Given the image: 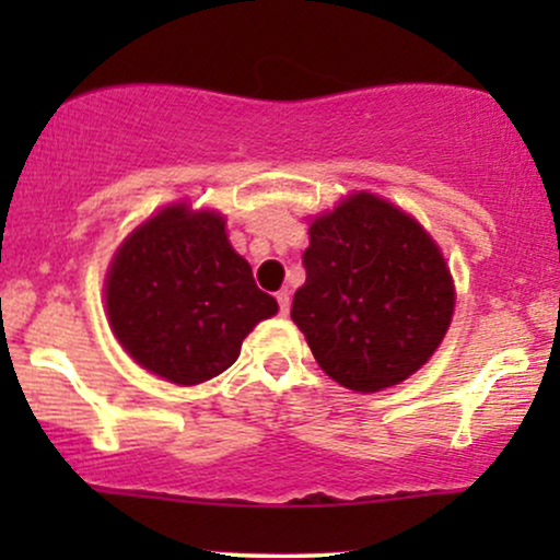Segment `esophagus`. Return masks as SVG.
Wrapping results in <instances>:
<instances>
[{
    "mask_svg": "<svg viewBox=\"0 0 560 560\" xmlns=\"http://www.w3.org/2000/svg\"><path fill=\"white\" fill-rule=\"evenodd\" d=\"M276 300H279V313L281 316H287L289 305H292V294H289V289H281V292L276 294Z\"/></svg>",
    "mask_w": 560,
    "mask_h": 560,
    "instance_id": "34e87169",
    "label": "esophagus"
}]
</instances>
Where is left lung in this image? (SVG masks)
<instances>
[{"instance_id": "left-lung-1", "label": "left lung", "mask_w": 560, "mask_h": 560, "mask_svg": "<svg viewBox=\"0 0 560 560\" xmlns=\"http://www.w3.org/2000/svg\"><path fill=\"white\" fill-rule=\"evenodd\" d=\"M292 320L320 369L347 389L395 387L445 339L453 276L416 218L358 191L311 223Z\"/></svg>"}]
</instances>
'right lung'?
Returning a JSON list of instances; mask_svg holds the SVG:
<instances>
[{
	"instance_id": "right-lung-1",
	"label": "right lung",
	"mask_w": 560,
	"mask_h": 560,
	"mask_svg": "<svg viewBox=\"0 0 560 560\" xmlns=\"http://www.w3.org/2000/svg\"><path fill=\"white\" fill-rule=\"evenodd\" d=\"M105 307L128 355L184 387L223 374L244 337L279 311L231 247L223 215L184 202L126 236L107 271Z\"/></svg>"
}]
</instances>
